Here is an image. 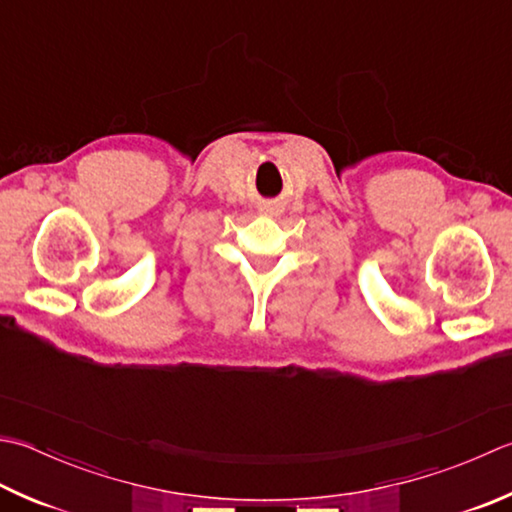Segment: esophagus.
Here are the masks:
<instances>
[{
    "label": "esophagus",
    "mask_w": 512,
    "mask_h": 512,
    "mask_svg": "<svg viewBox=\"0 0 512 512\" xmlns=\"http://www.w3.org/2000/svg\"><path fill=\"white\" fill-rule=\"evenodd\" d=\"M259 213L266 217H279L284 213V204L279 199H266V202L259 204Z\"/></svg>",
    "instance_id": "obj_1"
}]
</instances>
